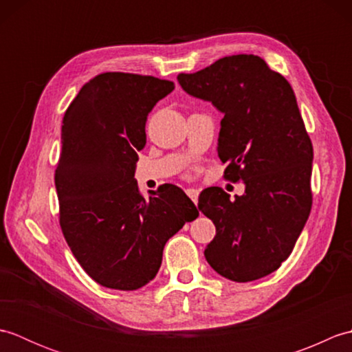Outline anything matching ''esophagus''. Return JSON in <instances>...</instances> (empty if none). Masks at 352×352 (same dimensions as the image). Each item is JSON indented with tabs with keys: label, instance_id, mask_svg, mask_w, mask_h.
Segmentation results:
<instances>
[{
	"label": "esophagus",
	"instance_id": "esophagus-1",
	"mask_svg": "<svg viewBox=\"0 0 352 352\" xmlns=\"http://www.w3.org/2000/svg\"><path fill=\"white\" fill-rule=\"evenodd\" d=\"M186 193H188V197L193 201V203L198 204V195H199V192H198L197 189L189 188V189H186Z\"/></svg>",
	"mask_w": 352,
	"mask_h": 352
}]
</instances>
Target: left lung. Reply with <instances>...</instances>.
Instances as JSON below:
<instances>
[{
  "instance_id": "left-lung-1",
  "label": "left lung",
  "mask_w": 352,
  "mask_h": 352,
  "mask_svg": "<svg viewBox=\"0 0 352 352\" xmlns=\"http://www.w3.org/2000/svg\"><path fill=\"white\" fill-rule=\"evenodd\" d=\"M177 80L223 115V174L245 184L234 199L221 188L201 192L199 210L216 227L206 260L231 281L258 280L290 256L311 210L313 146L294 89L254 54L223 57Z\"/></svg>"
}]
</instances>
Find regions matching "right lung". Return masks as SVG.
Instances as JSON below:
<instances>
[{
	"label": "right lung",
	"mask_w": 352,
	"mask_h": 352,
	"mask_svg": "<svg viewBox=\"0 0 352 352\" xmlns=\"http://www.w3.org/2000/svg\"><path fill=\"white\" fill-rule=\"evenodd\" d=\"M174 87L151 76L104 72L63 116L54 175L60 227L80 266L104 287L145 286L169 237L199 214L177 186H160L145 199L134 178L148 113Z\"/></svg>",
	"instance_id": "add662e5"
}]
</instances>
